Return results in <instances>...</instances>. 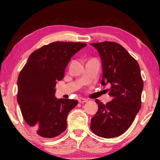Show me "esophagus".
Here are the masks:
<instances>
[{"mask_svg": "<svg viewBox=\"0 0 160 160\" xmlns=\"http://www.w3.org/2000/svg\"><path fill=\"white\" fill-rule=\"evenodd\" d=\"M78 102H80V103H84V102H87V100L85 99V98H79V99L78 100Z\"/></svg>", "mask_w": 160, "mask_h": 160, "instance_id": "1", "label": "esophagus"}]
</instances>
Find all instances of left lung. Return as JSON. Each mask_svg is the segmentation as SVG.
I'll return each mask as SVG.
<instances>
[{"mask_svg":"<svg viewBox=\"0 0 160 160\" xmlns=\"http://www.w3.org/2000/svg\"><path fill=\"white\" fill-rule=\"evenodd\" d=\"M90 44L102 60L101 84H111L108 91L112 97L106 105L95 100L98 111L90 128L98 136L111 138L123 134L132 124L141 109L143 81L138 63L122 46L111 41Z\"/></svg>","mask_w":160,"mask_h":160,"instance_id":"8db88e82","label":"left lung"}]
</instances>
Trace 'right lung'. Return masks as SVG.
<instances>
[{"instance_id": "add662e5", "label": "right lung", "mask_w": 160, "mask_h": 160, "mask_svg": "<svg viewBox=\"0 0 160 160\" xmlns=\"http://www.w3.org/2000/svg\"><path fill=\"white\" fill-rule=\"evenodd\" d=\"M86 46L64 41L43 46L30 54L19 73L17 102L26 123L39 136L52 138L66 130L68 113L78 101L57 99L55 86L72 57Z\"/></svg>"}]
</instances>
